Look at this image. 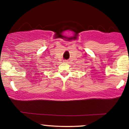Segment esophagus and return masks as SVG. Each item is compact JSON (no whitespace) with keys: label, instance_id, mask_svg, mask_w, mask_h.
<instances>
[{"label":"esophagus","instance_id":"1","mask_svg":"<svg viewBox=\"0 0 129 129\" xmlns=\"http://www.w3.org/2000/svg\"><path fill=\"white\" fill-rule=\"evenodd\" d=\"M63 62H64V63H67V62H68V61H67V60H64V61H63Z\"/></svg>","mask_w":129,"mask_h":129}]
</instances>
